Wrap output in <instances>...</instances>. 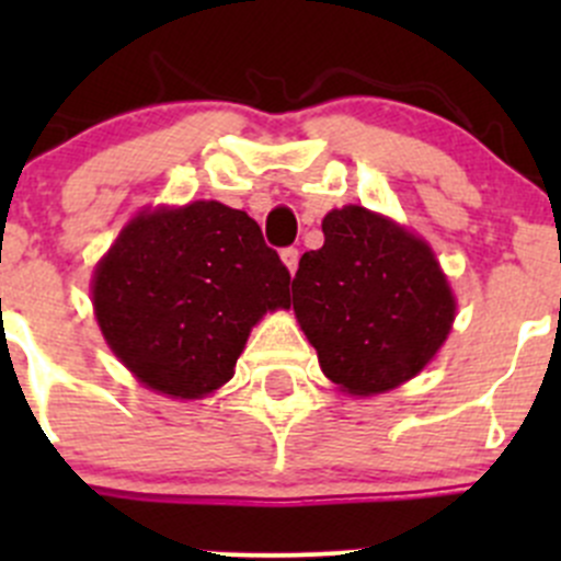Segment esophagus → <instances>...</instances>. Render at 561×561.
<instances>
[{
  "mask_svg": "<svg viewBox=\"0 0 561 561\" xmlns=\"http://www.w3.org/2000/svg\"><path fill=\"white\" fill-rule=\"evenodd\" d=\"M298 257H301V252H298L296 247L282 249V263L287 265V271H290V274H296L298 271Z\"/></svg>",
  "mask_w": 561,
  "mask_h": 561,
  "instance_id": "1",
  "label": "esophagus"
}]
</instances>
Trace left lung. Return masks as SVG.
<instances>
[{
    "label": "left lung",
    "instance_id": "1",
    "mask_svg": "<svg viewBox=\"0 0 561 561\" xmlns=\"http://www.w3.org/2000/svg\"><path fill=\"white\" fill-rule=\"evenodd\" d=\"M322 236L293 279V309L322 375L353 396L399 388L437 355L456 320L432 247L364 206L328 211Z\"/></svg>",
    "mask_w": 561,
    "mask_h": 561
}]
</instances>
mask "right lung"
<instances>
[{
	"mask_svg": "<svg viewBox=\"0 0 561 561\" xmlns=\"http://www.w3.org/2000/svg\"><path fill=\"white\" fill-rule=\"evenodd\" d=\"M290 271L239 208L195 201L129 219L92 279L107 347L171 399H203L233 377L252 325L290 309Z\"/></svg>",
	"mask_w": 561,
	"mask_h": 561,
	"instance_id": "add662e5",
	"label": "right lung"
}]
</instances>
